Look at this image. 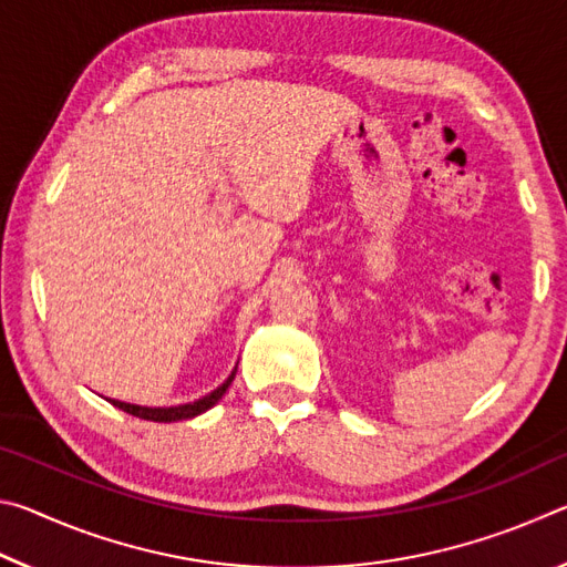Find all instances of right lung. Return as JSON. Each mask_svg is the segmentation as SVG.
I'll return each mask as SVG.
<instances>
[{
    "label": "right lung",
    "mask_w": 567,
    "mask_h": 567,
    "mask_svg": "<svg viewBox=\"0 0 567 567\" xmlns=\"http://www.w3.org/2000/svg\"><path fill=\"white\" fill-rule=\"evenodd\" d=\"M237 372V370H235ZM235 372L229 375L223 385L217 390L209 392L203 400H195V402H187V405H177V408H142V405H130V402H120V400H110L114 408H120L124 412H130V415L140 417V420H152V422H175V420H189L199 415V412H205L215 405V402L225 395L227 388L233 385L235 380Z\"/></svg>",
    "instance_id": "right-lung-1"
}]
</instances>
